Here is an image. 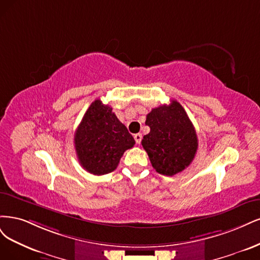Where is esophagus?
Listing matches in <instances>:
<instances>
[{"instance_id":"obj_1","label":"esophagus","mask_w":260,"mask_h":260,"mask_svg":"<svg viewBox=\"0 0 260 260\" xmlns=\"http://www.w3.org/2000/svg\"><path fill=\"white\" fill-rule=\"evenodd\" d=\"M141 138H142L141 134H135V135H134V139H135L136 144H138V145L141 142Z\"/></svg>"}]
</instances>
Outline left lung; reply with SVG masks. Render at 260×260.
Wrapping results in <instances>:
<instances>
[{
  "mask_svg": "<svg viewBox=\"0 0 260 260\" xmlns=\"http://www.w3.org/2000/svg\"><path fill=\"white\" fill-rule=\"evenodd\" d=\"M150 133L141 145L153 169L162 175L182 172L193 161L198 150V136L182 106L172 100L171 105L154 108L147 114Z\"/></svg>",
  "mask_w": 260,
  "mask_h": 260,
  "instance_id": "obj_1",
  "label": "left lung"
}]
</instances>
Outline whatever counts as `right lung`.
I'll list each match as a JSON object with an SVG mask.
<instances>
[{
    "label": "right lung",
    "mask_w": 260,
    "mask_h": 260,
    "mask_svg": "<svg viewBox=\"0 0 260 260\" xmlns=\"http://www.w3.org/2000/svg\"><path fill=\"white\" fill-rule=\"evenodd\" d=\"M134 145L135 140L125 125L100 99L91 103L74 134L79 162L85 171L98 176L113 172Z\"/></svg>",
    "instance_id": "right-lung-1"
}]
</instances>
